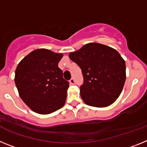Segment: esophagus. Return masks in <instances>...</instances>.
I'll use <instances>...</instances> for the list:
<instances>
[{"mask_svg":"<svg viewBox=\"0 0 147 147\" xmlns=\"http://www.w3.org/2000/svg\"><path fill=\"white\" fill-rule=\"evenodd\" d=\"M69 82H70V84H71V85H74V84L75 83V80L74 79V78H71V80H70Z\"/></svg>","mask_w":147,"mask_h":147,"instance_id":"34e87169","label":"esophagus"}]
</instances>
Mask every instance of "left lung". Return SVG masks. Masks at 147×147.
Instances as JSON below:
<instances>
[{"instance_id": "obj_1", "label": "left lung", "mask_w": 147, "mask_h": 147, "mask_svg": "<svg viewBox=\"0 0 147 147\" xmlns=\"http://www.w3.org/2000/svg\"><path fill=\"white\" fill-rule=\"evenodd\" d=\"M69 58L82 69L80 95L86 105L105 107L119 98L126 80V65L115 49L90 42L70 53Z\"/></svg>"}]
</instances>
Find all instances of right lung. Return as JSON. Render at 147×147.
<instances>
[{
    "label": "right lung",
    "instance_id": "obj_1",
    "mask_svg": "<svg viewBox=\"0 0 147 147\" xmlns=\"http://www.w3.org/2000/svg\"><path fill=\"white\" fill-rule=\"evenodd\" d=\"M62 57L49 49H36L17 66L15 82L18 93L34 112L51 113L65 103L69 82L58 67Z\"/></svg>",
    "mask_w": 147,
    "mask_h": 147
}]
</instances>
